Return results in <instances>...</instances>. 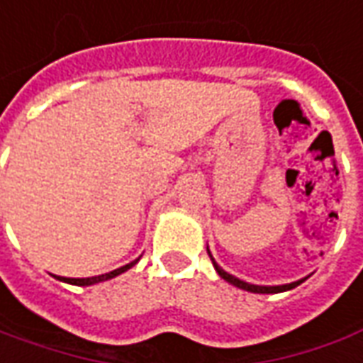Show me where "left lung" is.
I'll list each match as a JSON object with an SVG mask.
<instances>
[{
  "label": "left lung",
  "mask_w": 363,
  "mask_h": 363,
  "mask_svg": "<svg viewBox=\"0 0 363 363\" xmlns=\"http://www.w3.org/2000/svg\"><path fill=\"white\" fill-rule=\"evenodd\" d=\"M207 254H209L211 262H213V266H215V269H217V274L225 281H228L230 285H235V287H238V289H244V291H250V293H281V291H289V289H293V287H297V285H301L307 277H303V279H297V281H291V284H284V285H254V284H248V281H244V279H238V277H235L233 274H228V272H225V269L218 266L217 262H215V258H213V254H211L209 246H207Z\"/></svg>",
  "instance_id": "obj_1"
}]
</instances>
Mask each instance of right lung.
I'll return each mask as SVG.
<instances>
[{"label": "right lung", "mask_w": 363, "mask_h": 363, "mask_svg": "<svg viewBox=\"0 0 363 363\" xmlns=\"http://www.w3.org/2000/svg\"><path fill=\"white\" fill-rule=\"evenodd\" d=\"M140 258L133 259L130 264H125V266H121V268L113 269V272H109V274H101V276H94V277H62V276H54L56 279H60V281H64V284H72V285H94V284H99V281H107V279H113V277L121 276V274H125L127 269H130L133 266H135L136 262H138Z\"/></svg>", "instance_id": "add662e5"}]
</instances>
